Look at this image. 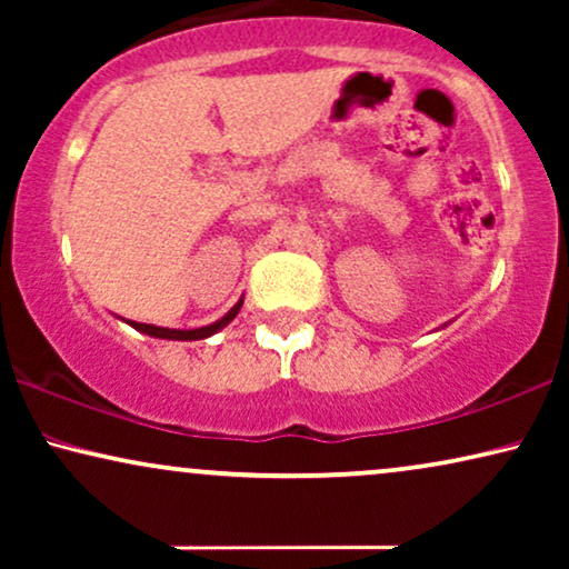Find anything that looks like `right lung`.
Masks as SVG:
<instances>
[{
	"instance_id": "add662e5",
	"label": "right lung",
	"mask_w": 569,
	"mask_h": 569,
	"mask_svg": "<svg viewBox=\"0 0 569 569\" xmlns=\"http://www.w3.org/2000/svg\"><path fill=\"white\" fill-rule=\"evenodd\" d=\"M240 306H243V300H238L236 306L230 308V313L224 316V318H220V321L212 323V326H201V329H189V331H181V329H162V326H152V323H137V321H131V326H134L137 331H142V333H150V337H158V339L197 341V339H207V337H212V333H217V331H220V329H224V326H228V323L232 321V318L238 316Z\"/></svg>"
}]
</instances>
